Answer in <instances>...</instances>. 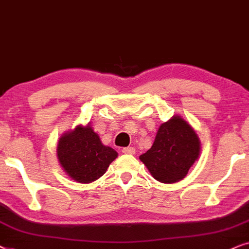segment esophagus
I'll use <instances>...</instances> for the list:
<instances>
[{
  "instance_id": "obj_1",
  "label": "esophagus",
  "mask_w": 249,
  "mask_h": 249,
  "mask_svg": "<svg viewBox=\"0 0 249 249\" xmlns=\"http://www.w3.org/2000/svg\"><path fill=\"white\" fill-rule=\"evenodd\" d=\"M123 154H127V155H133L135 152V149L133 147H127V148H123L122 149Z\"/></svg>"
}]
</instances>
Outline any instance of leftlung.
Returning a JSON list of instances; mask_svg holds the SVG:
<instances>
[{
	"label": "left lung",
	"mask_w": 249,
	"mask_h": 249,
	"mask_svg": "<svg viewBox=\"0 0 249 249\" xmlns=\"http://www.w3.org/2000/svg\"><path fill=\"white\" fill-rule=\"evenodd\" d=\"M199 152L200 142L196 132L183 118L174 116L160 125L154 144L140 156V160L156 180L174 183L188 174Z\"/></svg>",
	"instance_id": "obj_1"
}]
</instances>
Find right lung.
Listing matches in <instances>:
<instances>
[{
	"label": "right lung",
	"instance_id": "1",
	"mask_svg": "<svg viewBox=\"0 0 249 249\" xmlns=\"http://www.w3.org/2000/svg\"><path fill=\"white\" fill-rule=\"evenodd\" d=\"M57 152L66 173L79 183H90L102 177L117 157V152L102 144L90 126H78L62 135Z\"/></svg>",
	"mask_w": 249,
	"mask_h": 249
}]
</instances>
